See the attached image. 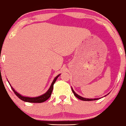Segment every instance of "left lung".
I'll use <instances>...</instances> for the list:
<instances>
[{"label": "left lung", "mask_w": 126, "mask_h": 126, "mask_svg": "<svg viewBox=\"0 0 126 126\" xmlns=\"http://www.w3.org/2000/svg\"><path fill=\"white\" fill-rule=\"evenodd\" d=\"M72 92H73V94H75V96H76V97H77L79 99L81 100H83V101H93V100H96L101 99V98H95V99H88V98H85V97H81V96L79 95L78 94H77L76 93L75 91H74L73 89L72 88ZM107 95H106V96H107Z\"/></svg>", "instance_id": "1"}]
</instances>
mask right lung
<instances>
[{"mask_svg": "<svg viewBox=\"0 0 126 126\" xmlns=\"http://www.w3.org/2000/svg\"><path fill=\"white\" fill-rule=\"evenodd\" d=\"M61 75V74H59V75L55 77L54 80H53L52 83H51L50 87L49 89H48L47 91V92L46 93H45L44 94H42V95L41 96H37V97H27V96H22L20 94H19L18 92H17L14 89V88L12 87L11 85V84H10L9 81H8V83H9L10 85L11 86L12 89H13V91H14V92L15 93V94H16V95L18 96V97L20 99H21L22 100H23L24 101H26V102H29V103H43L44 102V101H45L46 100H47L49 99V98L50 97L51 94V93H52V91H53V85H54V84L55 83V82H56V81L57 78L58 77V76H60V75Z\"/></svg>", "mask_w": 126, "mask_h": 126, "instance_id": "add662e5", "label": "right lung"}]
</instances>
